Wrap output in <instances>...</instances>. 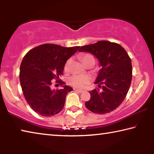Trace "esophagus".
Segmentation results:
<instances>
[{
    "label": "esophagus",
    "mask_w": 154,
    "mask_h": 154,
    "mask_svg": "<svg viewBox=\"0 0 154 154\" xmlns=\"http://www.w3.org/2000/svg\"><path fill=\"white\" fill-rule=\"evenodd\" d=\"M74 90H76L77 92H79V93H82V92H83V91H84V90H81V89H77V88H74Z\"/></svg>",
    "instance_id": "1"
}]
</instances>
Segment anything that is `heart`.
Wrapping results in <instances>:
<instances>
[{
  "mask_svg": "<svg viewBox=\"0 0 154 154\" xmlns=\"http://www.w3.org/2000/svg\"><path fill=\"white\" fill-rule=\"evenodd\" d=\"M89 58H94L93 57L90 55V54H85L82 56V61L83 62ZM70 62H71V60H68L66 61V64H65V69L67 70L69 69ZM90 82L89 77L85 75H74L69 78V83L70 84L72 85V86L76 87V88H83L85 86V85H87L88 83Z\"/></svg>",
  "mask_w": 154,
  "mask_h": 154,
  "instance_id": "b5f03b06",
  "label": "heart"
}]
</instances>
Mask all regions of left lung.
I'll use <instances>...</instances> for the list:
<instances>
[{
    "label": "left lung",
    "mask_w": 154,
    "mask_h": 154,
    "mask_svg": "<svg viewBox=\"0 0 154 154\" xmlns=\"http://www.w3.org/2000/svg\"><path fill=\"white\" fill-rule=\"evenodd\" d=\"M79 51L92 54L100 67L94 83L102 90L90 91L91 98L85 103L86 108L98 114L115 110L124 101L131 84L132 64L128 54L120 45L106 41L82 46Z\"/></svg>",
    "instance_id": "left-lung-1"
}]
</instances>
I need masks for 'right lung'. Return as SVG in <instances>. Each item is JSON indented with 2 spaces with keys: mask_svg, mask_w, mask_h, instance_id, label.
<instances>
[{
  "mask_svg": "<svg viewBox=\"0 0 154 154\" xmlns=\"http://www.w3.org/2000/svg\"><path fill=\"white\" fill-rule=\"evenodd\" d=\"M79 46L64 48L44 44L31 49L22 60L20 81L26 100L33 111L49 117L60 112L67 94L72 88L60 80L66 61L76 53ZM56 79L62 88H51V80Z\"/></svg>",
  "mask_w": 154,
  "mask_h": 154,
  "instance_id": "1",
  "label": "right lung"
}]
</instances>
